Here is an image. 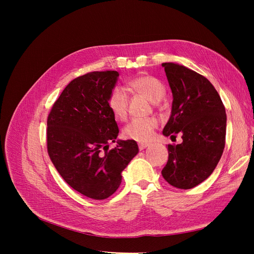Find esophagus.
Wrapping results in <instances>:
<instances>
[{
  "label": "esophagus",
  "instance_id": "1",
  "mask_svg": "<svg viewBox=\"0 0 254 254\" xmlns=\"http://www.w3.org/2000/svg\"><path fill=\"white\" fill-rule=\"evenodd\" d=\"M149 146V143H139V148H140V150H143V149H145L146 147H148Z\"/></svg>",
  "mask_w": 254,
  "mask_h": 254
}]
</instances>
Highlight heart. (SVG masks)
Listing matches in <instances>:
<instances>
[{"mask_svg": "<svg viewBox=\"0 0 254 254\" xmlns=\"http://www.w3.org/2000/svg\"><path fill=\"white\" fill-rule=\"evenodd\" d=\"M128 88L137 94H141L148 98L152 103H158L165 95V86L162 81L153 77L151 75H139L128 81ZM107 105L111 113L117 119L123 120L127 115L128 97L126 92L120 87H115L111 90L107 98ZM158 122L153 118L133 119L123 128V135L126 139L134 141L149 140L153 130L157 128Z\"/></svg>", "mask_w": 254, "mask_h": 254, "instance_id": "obj_1", "label": "heart"}]
</instances>
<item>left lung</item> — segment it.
Returning <instances> with one entry per match:
<instances>
[{
  "label": "left lung",
  "instance_id": "8db88e82",
  "mask_svg": "<svg viewBox=\"0 0 254 254\" xmlns=\"http://www.w3.org/2000/svg\"><path fill=\"white\" fill-rule=\"evenodd\" d=\"M173 93L165 136L182 133V143L168 145V161L162 170L171 186L193 189L210 177L225 148L227 115L213 84L184 65L162 64Z\"/></svg>",
  "mask_w": 254,
  "mask_h": 254
}]
</instances>
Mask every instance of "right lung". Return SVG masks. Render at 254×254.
<instances>
[{
    "mask_svg": "<svg viewBox=\"0 0 254 254\" xmlns=\"http://www.w3.org/2000/svg\"><path fill=\"white\" fill-rule=\"evenodd\" d=\"M117 71L91 72L73 79L48 118V152L64 180L83 196L103 200L122 182V172L139 152L133 140H117L119 127L107 105Z\"/></svg>",
    "mask_w": 254,
    "mask_h": 254,
    "instance_id": "1",
    "label": "right lung"
}]
</instances>
